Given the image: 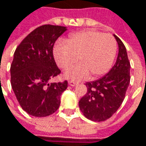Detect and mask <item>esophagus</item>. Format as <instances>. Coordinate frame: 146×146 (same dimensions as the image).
I'll return each mask as SVG.
<instances>
[{"instance_id":"obj_1","label":"esophagus","mask_w":146,"mask_h":146,"mask_svg":"<svg viewBox=\"0 0 146 146\" xmlns=\"http://www.w3.org/2000/svg\"><path fill=\"white\" fill-rule=\"evenodd\" d=\"M68 84H69L70 86L74 87L78 84V83H77V82H75V81H69V82H68Z\"/></svg>"}]
</instances>
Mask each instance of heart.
<instances>
[{
  "mask_svg": "<svg viewBox=\"0 0 146 146\" xmlns=\"http://www.w3.org/2000/svg\"><path fill=\"white\" fill-rule=\"evenodd\" d=\"M117 51L115 39L110 34L95 31H84L73 34L66 44L58 43L53 48L57 64L63 69L77 67L63 73L66 79L80 80L89 74L95 78L109 71Z\"/></svg>",
  "mask_w": 146,
  "mask_h": 146,
  "instance_id": "1",
  "label": "heart"
}]
</instances>
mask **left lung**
Here are the masks:
<instances>
[{"instance_id":"8db88e82","label":"left lung","mask_w":146,"mask_h":146,"mask_svg":"<svg viewBox=\"0 0 146 146\" xmlns=\"http://www.w3.org/2000/svg\"><path fill=\"white\" fill-rule=\"evenodd\" d=\"M113 36L119 46L115 64L104 77L87 83V94L78 102L84 115L93 121H104L118 110L130 81V63L125 46L118 36Z\"/></svg>"}]
</instances>
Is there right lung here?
Returning a JSON list of instances; mask_svg holds the SVG:
<instances>
[{
  "instance_id": "obj_1",
  "label": "right lung",
  "mask_w": 146,
  "mask_h": 146,
  "mask_svg": "<svg viewBox=\"0 0 146 146\" xmlns=\"http://www.w3.org/2000/svg\"><path fill=\"white\" fill-rule=\"evenodd\" d=\"M66 27L43 25L17 47L11 66V84L21 107L30 115L46 117L58 110L68 82L49 84L60 73L52 54L56 40Z\"/></svg>"
}]
</instances>
